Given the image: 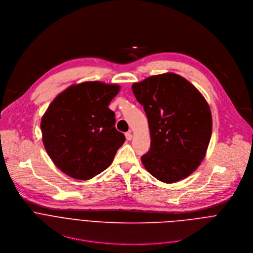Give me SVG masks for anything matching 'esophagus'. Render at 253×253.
<instances>
[{"mask_svg":"<svg viewBox=\"0 0 253 253\" xmlns=\"http://www.w3.org/2000/svg\"><path fill=\"white\" fill-rule=\"evenodd\" d=\"M125 137H126V139H127L128 141H130V140H132V138H133V135L131 134V132H127V133L125 134Z\"/></svg>","mask_w":253,"mask_h":253,"instance_id":"obj_1","label":"esophagus"}]
</instances>
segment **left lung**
Returning <instances> with one entry per match:
<instances>
[{
	"instance_id": "8db88e82",
	"label": "left lung",
	"mask_w": 253,
	"mask_h": 253,
	"mask_svg": "<svg viewBox=\"0 0 253 253\" xmlns=\"http://www.w3.org/2000/svg\"><path fill=\"white\" fill-rule=\"evenodd\" d=\"M145 110L151 147L141 157L159 181L175 183L192 174L206 155L212 132L209 105L198 89L175 73L132 85Z\"/></svg>"
}]
</instances>
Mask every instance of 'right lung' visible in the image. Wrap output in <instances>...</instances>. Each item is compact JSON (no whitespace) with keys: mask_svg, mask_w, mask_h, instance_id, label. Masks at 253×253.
Wrapping results in <instances>:
<instances>
[{"mask_svg":"<svg viewBox=\"0 0 253 253\" xmlns=\"http://www.w3.org/2000/svg\"><path fill=\"white\" fill-rule=\"evenodd\" d=\"M117 84H73L49 105L41 119L42 139L53 163L66 175L89 180L113 162L125 136L115 128L109 106Z\"/></svg>","mask_w":253,"mask_h":253,"instance_id":"1","label":"right lung"}]
</instances>
